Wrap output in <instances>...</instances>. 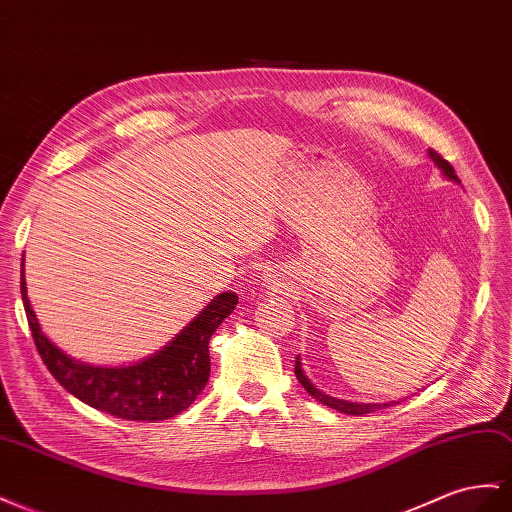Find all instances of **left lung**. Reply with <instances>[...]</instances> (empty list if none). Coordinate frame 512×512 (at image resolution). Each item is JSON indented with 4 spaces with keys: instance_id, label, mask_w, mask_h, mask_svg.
Wrapping results in <instances>:
<instances>
[{
    "instance_id": "1",
    "label": "left lung",
    "mask_w": 512,
    "mask_h": 512,
    "mask_svg": "<svg viewBox=\"0 0 512 512\" xmlns=\"http://www.w3.org/2000/svg\"><path fill=\"white\" fill-rule=\"evenodd\" d=\"M428 157L433 159V163H435L437 168L441 170V174H444V176L448 178V181L461 183V181H459V176L454 174V168H452V165H450L446 159H441V157L435 153V150L428 148ZM295 375H297L299 383L303 385V388H306V392H308L312 398H316V400H319V403H323V405H327V407H331V409H336V411H340V413H347V416H364V413H372V411H377V409H381V407L396 405V400H394V403H379V405H372V403H351V400L334 398V396H329V394L321 392V390L316 388V385L308 379L306 372H303L299 355L295 357Z\"/></svg>"
}]
</instances>
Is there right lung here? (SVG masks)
<instances>
[{
    "mask_svg": "<svg viewBox=\"0 0 512 512\" xmlns=\"http://www.w3.org/2000/svg\"><path fill=\"white\" fill-rule=\"evenodd\" d=\"M25 260V258H23ZM21 260V297L36 349L62 388L94 409L122 420L159 422L183 413L200 396L211 375L209 340L239 303L237 293L213 297L202 312L157 353L129 366L81 362L51 342L27 297Z\"/></svg>",
    "mask_w": 512,
    "mask_h": 512,
    "instance_id": "obj_1",
    "label": "right lung"
}]
</instances>
